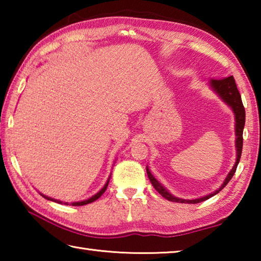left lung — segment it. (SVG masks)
<instances>
[{
	"label": "left lung",
	"instance_id": "obj_1",
	"mask_svg": "<svg viewBox=\"0 0 261 261\" xmlns=\"http://www.w3.org/2000/svg\"><path fill=\"white\" fill-rule=\"evenodd\" d=\"M210 85L211 87L213 88V91L218 94L221 99H222L224 102H226L229 107L232 109L233 114H235V132H236V162L233 165L232 169L230 170V173L227 175L226 179L222 183V185L218 189L215 190L213 193L207 194L205 197L198 198V199H192V200H185V199H180V198H177L173 196V194L169 193V191L166 188L162 187L161 183H159V180L155 179V177L151 174L148 168L146 167V171H147V176L149 180H151L152 185L154 187V189L161 194L163 198H166L167 200L169 201H174V202H183V204H197V202H201L205 201L207 199H210L211 197L215 196L216 193H219L221 190H222L226 185L229 183V180L232 178L233 174H235L236 168L238 166V162H240V159L242 155V147H243V129H244V124H245V109L244 106H243L242 102V98L240 92L237 90L235 79H233L232 76L230 77H226V78H221V79H211L210 81Z\"/></svg>",
	"mask_w": 261,
	"mask_h": 261
}]
</instances>
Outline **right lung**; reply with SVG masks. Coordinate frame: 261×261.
Listing matches in <instances>:
<instances>
[{
  "mask_svg": "<svg viewBox=\"0 0 261 261\" xmlns=\"http://www.w3.org/2000/svg\"><path fill=\"white\" fill-rule=\"evenodd\" d=\"M109 179H110V177L108 178L107 183L105 184V187H103L102 189H101L98 193L94 194V196H92L91 198H88V199H86V200H83V201H76V202H71V204H70V205H72V206H83V205L90 204V202H93V201H95L96 199H99V198H100L101 196H102L103 192L106 191V189H107V187H108V183H109ZM42 197H43V198H46V199H48V200H51V201H55V202H60V204H62V201H60V200H56V199H53V198H49V197H47V196H43V194H42ZM65 204L69 205L68 202H65Z\"/></svg>",
  "mask_w": 261,
  "mask_h": 261,
  "instance_id": "right-lung-1",
  "label": "right lung"
}]
</instances>
